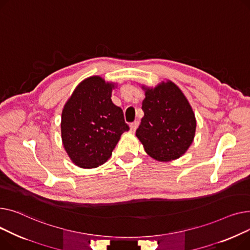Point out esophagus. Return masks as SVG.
Returning <instances> with one entry per match:
<instances>
[{"instance_id": "34e87169", "label": "esophagus", "mask_w": 250, "mask_h": 250, "mask_svg": "<svg viewBox=\"0 0 250 250\" xmlns=\"http://www.w3.org/2000/svg\"><path fill=\"white\" fill-rule=\"evenodd\" d=\"M138 125H139V122H138V121H134L133 123H131V124H130V130H131L132 132H134V131L137 129Z\"/></svg>"}]
</instances>
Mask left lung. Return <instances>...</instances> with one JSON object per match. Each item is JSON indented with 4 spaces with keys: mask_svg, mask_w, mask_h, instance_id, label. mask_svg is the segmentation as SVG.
Listing matches in <instances>:
<instances>
[{
    "mask_svg": "<svg viewBox=\"0 0 250 250\" xmlns=\"http://www.w3.org/2000/svg\"><path fill=\"white\" fill-rule=\"evenodd\" d=\"M144 117L136 136L144 150L159 161L181 157L192 144L196 132V118L188 101L180 87L170 81L155 87L142 86Z\"/></svg>",
    "mask_w": 250,
    "mask_h": 250,
    "instance_id": "8db88e82",
    "label": "left lung"
}]
</instances>
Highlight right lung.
Returning <instances> with one entry per match:
<instances>
[{"mask_svg":"<svg viewBox=\"0 0 250 250\" xmlns=\"http://www.w3.org/2000/svg\"><path fill=\"white\" fill-rule=\"evenodd\" d=\"M113 83L95 76L83 80L65 103L62 139L69 158L82 168H95L112 155L129 130L124 114L111 100Z\"/></svg>","mask_w":250,"mask_h":250,"instance_id":"1","label":"right lung"}]
</instances>
